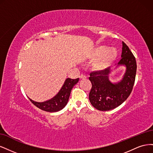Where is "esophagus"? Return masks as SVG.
Wrapping results in <instances>:
<instances>
[{"instance_id":"34e87169","label":"esophagus","mask_w":153,"mask_h":153,"mask_svg":"<svg viewBox=\"0 0 153 153\" xmlns=\"http://www.w3.org/2000/svg\"><path fill=\"white\" fill-rule=\"evenodd\" d=\"M79 78H80L81 80H84V79H85V78H86L87 77H86V76H85L84 75H80L79 76Z\"/></svg>"}]
</instances>
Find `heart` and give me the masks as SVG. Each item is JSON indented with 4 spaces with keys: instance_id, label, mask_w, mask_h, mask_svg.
<instances>
[{
    "instance_id": "heart-1",
    "label": "heart",
    "mask_w": 153,
    "mask_h": 153,
    "mask_svg": "<svg viewBox=\"0 0 153 153\" xmlns=\"http://www.w3.org/2000/svg\"><path fill=\"white\" fill-rule=\"evenodd\" d=\"M117 51L115 48H107L103 45L98 46L92 49L87 58L92 60V69L96 71H103L108 68L117 57Z\"/></svg>"
}]
</instances>
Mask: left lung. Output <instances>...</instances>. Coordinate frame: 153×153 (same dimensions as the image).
Returning <instances> with one entry per match:
<instances>
[{
    "mask_svg": "<svg viewBox=\"0 0 153 153\" xmlns=\"http://www.w3.org/2000/svg\"><path fill=\"white\" fill-rule=\"evenodd\" d=\"M121 59L118 66H126V72L122 80L112 83L109 80L112 71L109 67L103 71L90 73L92 88L89 93L91 105L98 110L108 111L121 105L126 100L132 91L135 80L137 62L129 47L123 41Z\"/></svg>",
    "mask_w": 153,
    "mask_h": 153,
    "instance_id": "left-lung-1",
    "label": "left lung"
}]
</instances>
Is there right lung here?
<instances>
[{
  "label": "right lung",
  "mask_w": 153,
  "mask_h": 153,
  "mask_svg": "<svg viewBox=\"0 0 153 153\" xmlns=\"http://www.w3.org/2000/svg\"><path fill=\"white\" fill-rule=\"evenodd\" d=\"M78 80H79L78 78L76 79L66 78L64 85L58 93L52 99L44 102H36L30 98L29 99L32 103L41 110L48 112H58L64 108L67 105L72 88L77 84Z\"/></svg>",
  "instance_id": "1"
}]
</instances>
